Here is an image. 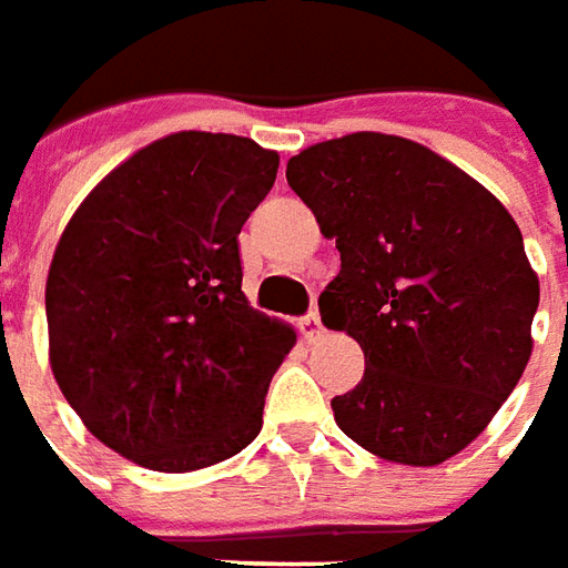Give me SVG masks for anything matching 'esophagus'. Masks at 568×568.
<instances>
[{"label": "esophagus", "mask_w": 568, "mask_h": 568, "mask_svg": "<svg viewBox=\"0 0 568 568\" xmlns=\"http://www.w3.org/2000/svg\"><path fill=\"white\" fill-rule=\"evenodd\" d=\"M303 333H305V339L308 342H315L324 336V324H321V315H317V308H312L308 315L303 317Z\"/></svg>", "instance_id": "esophagus-1"}]
</instances>
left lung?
I'll use <instances>...</instances> for the list:
<instances>
[{"label": "left lung", "mask_w": 568, "mask_h": 568, "mask_svg": "<svg viewBox=\"0 0 568 568\" xmlns=\"http://www.w3.org/2000/svg\"><path fill=\"white\" fill-rule=\"evenodd\" d=\"M287 183L342 260L321 317L367 361L329 400L336 425L413 468L462 453L532 355L538 275L514 216L428 146L376 131L303 149Z\"/></svg>", "instance_id": "left-lung-1"}]
</instances>
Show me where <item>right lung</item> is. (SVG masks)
Returning a JSON list of instances; mask_svg holds the SVG:
<instances>
[{
    "instance_id": "right-lung-1",
    "label": "right lung",
    "mask_w": 568,
    "mask_h": 568,
    "mask_svg": "<svg viewBox=\"0 0 568 568\" xmlns=\"http://www.w3.org/2000/svg\"><path fill=\"white\" fill-rule=\"evenodd\" d=\"M277 152L180 131L91 189L48 268V355L100 444L149 470L211 468L263 428L296 333L241 291L239 232Z\"/></svg>"
}]
</instances>
